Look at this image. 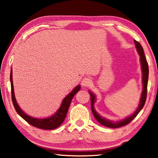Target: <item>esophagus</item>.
Returning a JSON list of instances; mask_svg holds the SVG:
<instances>
[{"label":"esophagus","instance_id":"1","mask_svg":"<svg viewBox=\"0 0 158 158\" xmlns=\"http://www.w3.org/2000/svg\"><path fill=\"white\" fill-rule=\"evenodd\" d=\"M91 84V80L88 77H84L81 80V85L83 86H89Z\"/></svg>","mask_w":158,"mask_h":158}]
</instances>
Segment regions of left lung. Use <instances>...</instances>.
Wrapping results in <instances>:
<instances>
[{"mask_svg": "<svg viewBox=\"0 0 158 158\" xmlns=\"http://www.w3.org/2000/svg\"><path fill=\"white\" fill-rule=\"evenodd\" d=\"M134 44L136 46V48L138 51V53L140 56V61H141V69H142V81H143V91L141 94V99H140L139 107H137L136 110L134 112L133 114L131 116L127 117V118L124 119L120 120L119 122H114L113 121H110V120L107 119L106 118L101 117L97 112H96L94 108V103L95 101H96V96L94 94H92L91 91H89V94L91 95V110L93 112V114L95 117V118L97 120L99 123H101L102 125L105 127H109V128H119L122 126H125V125L128 124L131 122L135 117L137 116V114L139 113V112L141 110L143 107L145 102L146 101V96H147V86H148V74H149V69H148V62L146 59L144 55L143 48L139 42L136 41L134 40Z\"/></svg>", "mask_w": 158, "mask_h": 158, "instance_id": "8db88e82", "label": "left lung"}]
</instances>
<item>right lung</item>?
Masks as SVG:
<instances>
[{"instance_id": "1", "label": "right lung", "mask_w": 158, "mask_h": 158, "mask_svg": "<svg viewBox=\"0 0 158 158\" xmlns=\"http://www.w3.org/2000/svg\"><path fill=\"white\" fill-rule=\"evenodd\" d=\"M10 83H11V94H12V101L13 103V106L16 112L18 113L19 116H21L25 121L28 122L29 124L32 125L33 127H37V128L41 129H55L57 127L60 126L62 122H64L65 119L66 115L68 111L69 107L71 103V101L74 95L78 92L81 86L79 85L75 87L72 91L64 98L63 101L62 102V104L60 108L57 110V111L51 117H48V118L44 119H39V118H34V117H30L27 115L26 113L22 111V110L19 107L16 101L15 96L14 94V88H13V83H12V70L11 69L10 72Z\"/></svg>"}]
</instances>
